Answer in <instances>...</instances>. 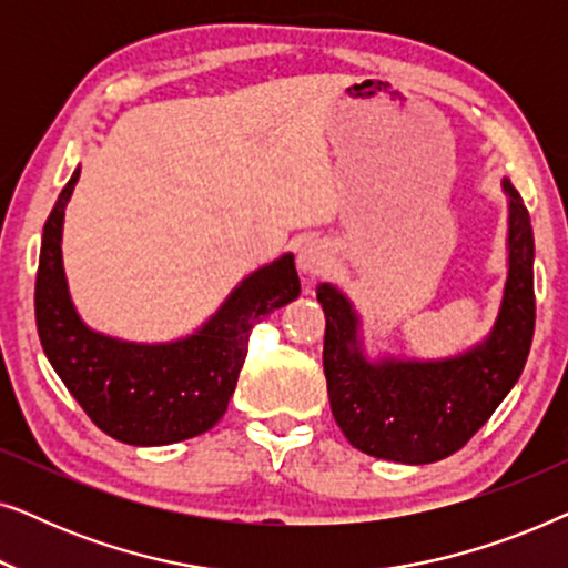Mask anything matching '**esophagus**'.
Returning <instances> with one entry per match:
<instances>
[{
    "label": "esophagus",
    "instance_id": "esophagus-1",
    "mask_svg": "<svg viewBox=\"0 0 568 568\" xmlns=\"http://www.w3.org/2000/svg\"><path fill=\"white\" fill-rule=\"evenodd\" d=\"M331 266V247L323 240H307L297 251V268L302 276L315 278L328 271Z\"/></svg>",
    "mask_w": 568,
    "mask_h": 568
}]
</instances>
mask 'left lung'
Masks as SVG:
<instances>
[{"label": "left lung", "mask_w": 568, "mask_h": 568, "mask_svg": "<svg viewBox=\"0 0 568 568\" xmlns=\"http://www.w3.org/2000/svg\"><path fill=\"white\" fill-rule=\"evenodd\" d=\"M507 284L488 336L447 359H369L362 321L338 286L323 282V369L331 410L356 449L403 465L437 463L457 453L523 375L535 331V240L525 201L509 178Z\"/></svg>", "instance_id": "1"}]
</instances>
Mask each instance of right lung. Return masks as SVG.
Segmentation results:
<instances>
[{
	"instance_id": "obj_1",
	"label": "right lung",
	"mask_w": 568,
	"mask_h": 568,
	"mask_svg": "<svg viewBox=\"0 0 568 568\" xmlns=\"http://www.w3.org/2000/svg\"><path fill=\"white\" fill-rule=\"evenodd\" d=\"M80 181L74 170L43 224L36 276V325L51 367L95 426L134 447L173 445L212 429L227 410L261 317L297 300L300 276L286 253L245 276L191 336L134 344L92 331L69 297L61 230Z\"/></svg>"
}]
</instances>
